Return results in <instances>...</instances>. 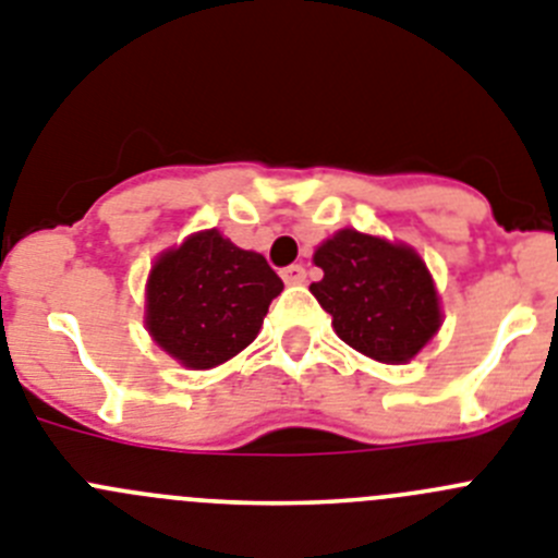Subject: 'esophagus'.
<instances>
[{"label": "esophagus", "mask_w": 558, "mask_h": 558, "mask_svg": "<svg viewBox=\"0 0 558 558\" xmlns=\"http://www.w3.org/2000/svg\"><path fill=\"white\" fill-rule=\"evenodd\" d=\"M280 278H283V283H289V286L303 283V280H305V267H303V264H291V267H286L283 272H280Z\"/></svg>", "instance_id": "esophagus-1"}]
</instances>
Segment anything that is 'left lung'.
Segmentation results:
<instances>
[{
    "label": "left lung",
    "mask_w": 558,
    "mask_h": 558,
    "mask_svg": "<svg viewBox=\"0 0 558 558\" xmlns=\"http://www.w3.org/2000/svg\"><path fill=\"white\" fill-rule=\"evenodd\" d=\"M323 280L311 294L333 316L350 348L380 364H405L441 325L439 294L425 260L409 244L344 228L314 253Z\"/></svg>",
    "instance_id": "1"
}]
</instances>
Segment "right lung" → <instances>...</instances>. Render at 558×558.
I'll return each mask as SVG.
<instances>
[{
	"instance_id": "obj_1",
	"label": "right lung",
	"mask_w": 558,
	"mask_h": 558,
	"mask_svg": "<svg viewBox=\"0 0 558 558\" xmlns=\"http://www.w3.org/2000/svg\"><path fill=\"white\" fill-rule=\"evenodd\" d=\"M283 291L267 258L235 247L217 228L199 230L155 258L147 280L149 336L189 369H210L258 336Z\"/></svg>"
}]
</instances>
